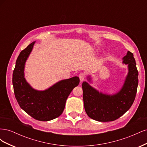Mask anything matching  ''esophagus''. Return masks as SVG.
<instances>
[{
    "label": "esophagus",
    "mask_w": 147,
    "mask_h": 147,
    "mask_svg": "<svg viewBox=\"0 0 147 147\" xmlns=\"http://www.w3.org/2000/svg\"><path fill=\"white\" fill-rule=\"evenodd\" d=\"M79 78H80V82H83L84 80V77H85V75H84V74L83 73H82L79 75Z\"/></svg>",
    "instance_id": "esophagus-1"
}]
</instances>
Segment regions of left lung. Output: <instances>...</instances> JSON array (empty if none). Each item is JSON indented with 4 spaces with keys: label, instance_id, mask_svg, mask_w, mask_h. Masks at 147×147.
Wrapping results in <instances>:
<instances>
[{
    "label": "left lung",
    "instance_id": "1",
    "mask_svg": "<svg viewBox=\"0 0 147 147\" xmlns=\"http://www.w3.org/2000/svg\"><path fill=\"white\" fill-rule=\"evenodd\" d=\"M122 63L127 65L128 72L120 90L115 94H107L91 86V75L88 82H83L84 107L88 116L97 121H112L119 118L130 109L134 101L138 86V71L134 55L127 51L122 59Z\"/></svg>",
    "mask_w": 147,
    "mask_h": 147
}]
</instances>
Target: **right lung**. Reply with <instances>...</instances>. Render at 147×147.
I'll return each mask as SVG.
<instances>
[{
  "instance_id": "obj_1",
  "label": "right lung",
  "mask_w": 147,
  "mask_h": 147,
  "mask_svg": "<svg viewBox=\"0 0 147 147\" xmlns=\"http://www.w3.org/2000/svg\"><path fill=\"white\" fill-rule=\"evenodd\" d=\"M35 43H31L18 57L13 73V85L20 107L34 119L48 121L63 113L66 100L73 89L78 85L80 79L78 77H74L61 80L42 91L31 86L26 81L24 69Z\"/></svg>"
}]
</instances>
